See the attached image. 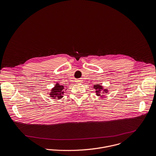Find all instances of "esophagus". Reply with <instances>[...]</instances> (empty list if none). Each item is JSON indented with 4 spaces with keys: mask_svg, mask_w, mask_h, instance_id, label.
I'll return each instance as SVG.
<instances>
[{
    "mask_svg": "<svg viewBox=\"0 0 156 156\" xmlns=\"http://www.w3.org/2000/svg\"><path fill=\"white\" fill-rule=\"evenodd\" d=\"M82 80H77L76 81V83H82Z\"/></svg>",
    "mask_w": 156,
    "mask_h": 156,
    "instance_id": "esophagus-1",
    "label": "esophagus"
}]
</instances>
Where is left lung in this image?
Listing matches in <instances>:
<instances>
[{
    "mask_svg": "<svg viewBox=\"0 0 156 156\" xmlns=\"http://www.w3.org/2000/svg\"><path fill=\"white\" fill-rule=\"evenodd\" d=\"M93 88L96 90V96L104 98V96L102 95V94H105L107 93L108 92V88H105L101 84H96L93 86Z\"/></svg>",
    "mask_w": 156,
    "mask_h": 156,
    "instance_id": "obj_1",
    "label": "left lung"
}]
</instances>
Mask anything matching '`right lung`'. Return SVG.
<instances>
[{"label":"right lung","mask_w":156,"mask_h":156,"mask_svg":"<svg viewBox=\"0 0 156 156\" xmlns=\"http://www.w3.org/2000/svg\"><path fill=\"white\" fill-rule=\"evenodd\" d=\"M66 89H68L67 87H65V86H61L58 83H56L54 87L51 88L49 96L53 99L60 100L63 97L65 91Z\"/></svg>","instance_id":"right-lung-1"}]
</instances>
